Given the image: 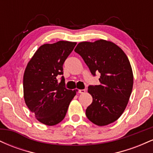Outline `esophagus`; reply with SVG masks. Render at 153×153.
I'll list each match as a JSON object with an SVG mask.
<instances>
[{
  "label": "esophagus",
  "instance_id": "1",
  "mask_svg": "<svg viewBox=\"0 0 153 153\" xmlns=\"http://www.w3.org/2000/svg\"><path fill=\"white\" fill-rule=\"evenodd\" d=\"M85 92V89H80V90H78L79 94H84Z\"/></svg>",
  "mask_w": 153,
  "mask_h": 153
}]
</instances>
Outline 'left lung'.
I'll use <instances>...</instances> for the list:
<instances>
[{"instance_id":"8db88e82","label":"left lung","mask_w":153,"mask_h":153,"mask_svg":"<svg viewBox=\"0 0 153 153\" xmlns=\"http://www.w3.org/2000/svg\"><path fill=\"white\" fill-rule=\"evenodd\" d=\"M94 76L101 74L100 85H89L93 102L85 111L87 118L98 126L117 121L125 109L133 87L129 59L120 47L103 39L82 42L75 47Z\"/></svg>"}]
</instances>
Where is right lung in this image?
Masks as SVG:
<instances>
[{
    "label": "right lung",
    "mask_w": 153,
    "mask_h": 153,
    "mask_svg": "<svg viewBox=\"0 0 153 153\" xmlns=\"http://www.w3.org/2000/svg\"><path fill=\"white\" fill-rule=\"evenodd\" d=\"M76 42L59 41L45 44L36 51L24 74V101L36 119L48 126L62 122L77 90L65 88L63 64Z\"/></svg>",
    "instance_id": "1"
}]
</instances>
